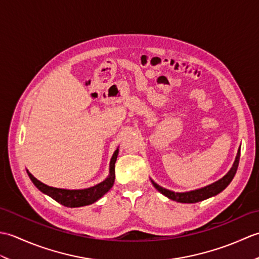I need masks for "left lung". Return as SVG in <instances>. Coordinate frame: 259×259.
<instances>
[{
	"label": "left lung",
	"instance_id": "8db88e82",
	"mask_svg": "<svg viewBox=\"0 0 259 259\" xmlns=\"http://www.w3.org/2000/svg\"><path fill=\"white\" fill-rule=\"evenodd\" d=\"M239 158H240V147L237 151V156H236L235 161H234L233 166H232V168H230L229 171L225 175L223 178H221L217 181H214V183L208 185L206 187H202V188H199V189L185 191V192H176V191L169 190V189L163 188V187H161V186H159L152 179H151V183H152L153 187H155V188L159 192H161L163 196H166L167 198H169V199H171L174 201L183 202V203L199 202V201H202L205 199H208V198L218 195L219 192H222L230 183H232V180L236 175V171H237Z\"/></svg>",
	"mask_w": 259,
	"mask_h": 259
}]
</instances>
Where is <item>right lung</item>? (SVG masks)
I'll use <instances>...</instances> for the list:
<instances>
[{"label": "right lung", "instance_id": "right-lung-1", "mask_svg": "<svg viewBox=\"0 0 259 259\" xmlns=\"http://www.w3.org/2000/svg\"><path fill=\"white\" fill-rule=\"evenodd\" d=\"M118 153H119V147L114 150L113 155L111 157V160H110L108 177L103 181H101V183L84 189L56 188V187H51L41 183V181L37 180L27 169H26V172L29 175L33 185H34L38 190L43 192L45 195L51 197L52 199L58 201L59 203H61V205L69 208L83 207L96 202L112 188L114 178H115L114 164H115V161H117Z\"/></svg>", "mask_w": 259, "mask_h": 259}]
</instances>
